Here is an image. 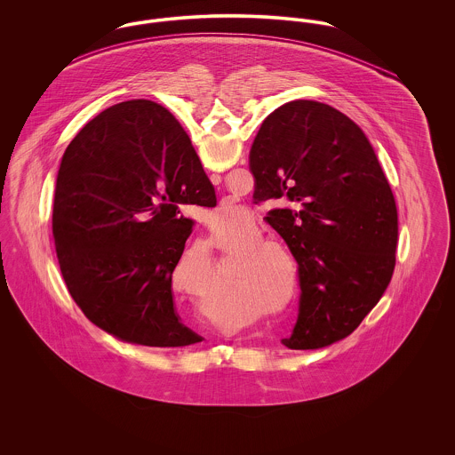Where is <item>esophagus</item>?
I'll use <instances>...</instances> for the list:
<instances>
[{
	"mask_svg": "<svg viewBox=\"0 0 455 455\" xmlns=\"http://www.w3.org/2000/svg\"><path fill=\"white\" fill-rule=\"evenodd\" d=\"M210 179H212V182H213L215 186H218V184H221V179H223V177H221L220 173H212Z\"/></svg>",
	"mask_w": 455,
	"mask_h": 455,
	"instance_id": "obj_1",
	"label": "esophagus"
}]
</instances>
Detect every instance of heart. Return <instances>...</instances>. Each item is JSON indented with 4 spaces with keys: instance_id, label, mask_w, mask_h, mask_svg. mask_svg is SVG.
Masks as SVG:
<instances>
[{
    "instance_id": "b5f03b06",
    "label": "heart",
    "mask_w": 455,
    "mask_h": 455,
    "mask_svg": "<svg viewBox=\"0 0 455 455\" xmlns=\"http://www.w3.org/2000/svg\"><path fill=\"white\" fill-rule=\"evenodd\" d=\"M258 235L256 225L254 223H245L243 227L235 228L232 232L221 234L217 232L218 249L225 254L230 256L234 252H237L241 245L244 247L238 252L237 275L242 278H252L256 282L262 283L266 288L275 290L278 286V283L283 276V262L282 256L273 251V249H280L283 254H286V249L283 247L280 242H271V240H252ZM203 243L206 245V264H212V252H210V243L203 240ZM186 256L177 262L175 267V275H179V271L182 269V266L186 264ZM189 291L195 295L196 299L201 297L199 293V286L196 283H189Z\"/></svg>"
}]
</instances>
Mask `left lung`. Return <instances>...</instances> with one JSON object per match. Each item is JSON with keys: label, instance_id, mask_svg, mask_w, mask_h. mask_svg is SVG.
<instances>
[{"label": "left lung", "instance_id": "1", "mask_svg": "<svg viewBox=\"0 0 455 455\" xmlns=\"http://www.w3.org/2000/svg\"><path fill=\"white\" fill-rule=\"evenodd\" d=\"M254 199H283L266 221L299 262L300 305L290 349L349 336L389 286L397 208L365 132L338 108L293 100L260 124L249 155Z\"/></svg>", "mask_w": 455, "mask_h": 455}]
</instances>
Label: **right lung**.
<instances>
[{
  "label": "right lung",
  "instance_id": "obj_1",
  "mask_svg": "<svg viewBox=\"0 0 455 455\" xmlns=\"http://www.w3.org/2000/svg\"><path fill=\"white\" fill-rule=\"evenodd\" d=\"M193 204L217 206L215 188L167 108L121 102L75 136L58 172L52 235L66 286L90 323L143 347L203 341L180 323L172 295Z\"/></svg>",
  "mask_w": 455,
  "mask_h": 455
}]
</instances>
